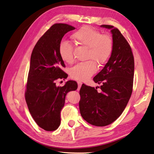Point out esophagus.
<instances>
[{
	"label": "esophagus",
	"instance_id": "1",
	"mask_svg": "<svg viewBox=\"0 0 154 154\" xmlns=\"http://www.w3.org/2000/svg\"><path fill=\"white\" fill-rule=\"evenodd\" d=\"M81 85H82V82H80V81H78V86H79V90L80 89V87H81Z\"/></svg>",
	"mask_w": 154,
	"mask_h": 154
}]
</instances>
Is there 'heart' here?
I'll return each instance as SVG.
<instances>
[{
  "mask_svg": "<svg viewBox=\"0 0 154 154\" xmlns=\"http://www.w3.org/2000/svg\"><path fill=\"white\" fill-rule=\"evenodd\" d=\"M72 38L79 45L87 47L86 58L91 59L78 63L70 69V75L73 79L85 81L96 73V63L101 66L107 62L113 51V40L109 35L102 34L99 31L87 26L74 32ZM58 53L65 63L70 64L74 61L73 47L69 42L61 41L58 46Z\"/></svg>",
  "mask_w": 154,
  "mask_h": 154,
  "instance_id": "b5f03b06",
  "label": "heart"
}]
</instances>
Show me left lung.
Returning <instances> with one entry per match:
<instances>
[{
    "mask_svg": "<svg viewBox=\"0 0 154 154\" xmlns=\"http://www.w3.org/2000/svg\"><path fill=\"white\" fill-rule=\"evenodd\" d=\"M110 29L113 48L105 67L94 78L101 84V92L97 87L82 84L80 90V112L89 124L104 127L112 124L122 114L132 93L134 59L131 49L117 28L103 25Z\"/></svg>",
    "mask_w": 154,
    "mask_h": 154,
    "instance_id": "8db88e82",
    "label": "left lung"
}]
</instances>
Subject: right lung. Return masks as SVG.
<instances>
[{
	"label": "right lung",
	"instance_id": "right-lung-1",
	"mask_svg": "<svg viewBox=\"0 0 154 154\" xmlns=\"http://www.w3.org/2000/svg\"><path fill=\"white\" fill-rule=\"evenodd\" d=\"M74 29L63 23L54 24L38 40L31 56L25 100L35 122L45 131L58 128L65 96L78 88L74 80L63 87L56 85L57 79L68 76L62 70L65 65L59 55V44L66 33Z\"/></svg>",
	"mask_w": 154,
	"mask_h": 154
}]
</instances>
